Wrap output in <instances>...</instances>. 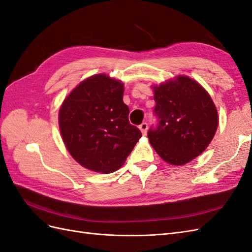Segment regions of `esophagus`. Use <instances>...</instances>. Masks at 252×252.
<instances>
[{
	"label": "esophagus",
	"instance_id": "1",
	"mask_svg": "<svg viewBox=\"0 0 252 252\" xmlns=\"http://www.w3.org/2000/svg\"><path fill=\"white\" fill-rule=\"evenodd\" d=\"M139 130H140L142 135H146L147 134V130H148V124H147V122H142V124L139 126Z\"/></svg>",
	"mask_w": 252,
	"mask_h": 252
}]
</instances>
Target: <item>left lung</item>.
<instances>
[{
	"instance_id": "left-lung-1",
	"label": "left lung",
	"mask_w": 252,
	"mask_h": 252,
	"mask_svg": "<svg viewBox=\"0 0 252 252\" xmlns=\"http://www.w3.org/2000/svg\"><path fill=\"white\" fill-rule=\"evenodd\" d=\"M152 89L159 125L149 131V141L162 160L184 166L212 141L219 126L217 106L209 93L186 75L152 85Z\"/></svg>"
}]
</instances>
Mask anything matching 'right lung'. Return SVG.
<instances>
[{
	"label": "right lung",
	"instance_id": "right-lung-1",
	"mask_svg": "<svg viewBox=\"0 0 252 252\" xmlns=\"http://www.w3.org/2000/svg\"><path fill=\"white\" fill-rule=\"evenodd\" d=\"M124 83L105 74L84 79L63 100L59 128L70 156L85 169L112 173L141 137L128 121Z\"/></svg>",
	"mask_w": 252,
	"mask_h": 252
}]
</instances>
